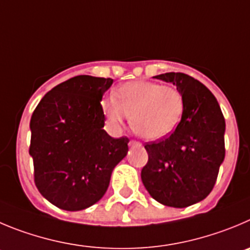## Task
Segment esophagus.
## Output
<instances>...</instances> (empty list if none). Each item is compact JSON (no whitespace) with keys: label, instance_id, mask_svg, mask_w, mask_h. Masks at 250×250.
<instances>
[{"label":"esophagus","instance_id":"obj_1","mask_svg":"<svg viewBox=\"0 0 250 250\" xmlns=\"http://www.w3.org/2000/svg\"><path fill=\"white\" fill-rule=\"evenodd\" d=\"M129 146H141V143L137 141H129Z\"/></svg>","mask_w":250,"mask_h":250}]
</instances>
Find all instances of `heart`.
<instances>
[{
    "label": "heart",
    "instance_id": "1",
    "mask_svg": "<svg viewBox=\"0 0 250 250\" xmlns=\"http://www.w3.org/2000/svg\"><path fill=\"white\" fill-rule=\"evenodd\" d=\"M104 113L113 125H121L130 114V125L139 136L158 141L178 127L185 111L180 90L151 81H130L116 90V99L102 104Z\"/></svg>",
    "mask_w": 250,
    "mask_h": 250
}]
</instances>
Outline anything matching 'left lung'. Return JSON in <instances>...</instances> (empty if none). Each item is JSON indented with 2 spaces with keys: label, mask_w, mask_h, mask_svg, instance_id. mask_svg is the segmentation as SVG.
Instances as JSON below:
<instances>
[{
  "label": "left lung",
  "mask_w": 250,
  "mask_h": 250,
  "mask_svg": "<svg viewBox=\"0 0 250 250\" xmlns=\"http://www.w3.org/2000/svg\"><path fill=\"white\" fill-rule=\"evenodd\" d=\"M172 83L185 99V111L169 137L146 143L148 163L142 181L154 200L184 208L206 199L225 160L226 122L211 91L183 72L154 76Z\"/></svg>",
  "instance_id": "obj_1"
}]
</instances>
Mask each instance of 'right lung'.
<instances>
[{"mask_svg":"<svg viewBox=\"0 0 250 250\" xmlns=\"http://www.w3.org/2000/svg\"><path fill=\"white\" fill-rule=\"evenodd\" d=\"M112 83L90 75L69 79L46 93L30 118L34 183L65 211L100 201L114 167L127 155L129 139H114L104 129L101 100Z\"/></svg>","mask_w":250,"mask_h":250,"instance_id":"right-lung-1","label":"right lung"}]
</instances>
